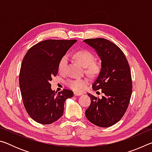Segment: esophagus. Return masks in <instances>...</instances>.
Instances as JSON below:
<instances>
[{"label": "esophagus", "instance_id": "esophagus-1", "mask_svg": "<svg viewBox=\"0 0 152 152\" xmlns=\"http://www.w3.org/2000/svg\"><path fill=\"white\" fill-rule=\"evenodd\" d=\"M74 96H80V95L82 94V93H81V92H74Z\"/></svg>", "mask_w": 152, "mask_h": 152}]
</instances>
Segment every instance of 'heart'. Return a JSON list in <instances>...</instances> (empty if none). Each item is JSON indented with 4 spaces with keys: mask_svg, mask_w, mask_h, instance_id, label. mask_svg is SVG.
<instances>
[{
    "mask_svg": "<svg viewBox=\"0 0 152 152\" xmlns=\"http://www.w3.org/2000/svg\"><path fill=\"white\" fill-rule=\"evenodd\" d=\"M75 60L80 65L86 68V72L91 76H95L101 71V64L94 61V55L88 50H80L74 54ZM68 61V56H64L58 63V70L60 72L65 71ZM88 84V80L84 78H77L69 80L67 82V85L75 91H82L86 88Z\"/></svg>",
    "mask_w": 152,
    "mask_h": 152,
    "instance_id": "b5f03b06",
    "label": "heart"
}]
</instances>
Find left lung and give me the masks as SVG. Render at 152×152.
<instances>
[{"mask_svg": "<svg viewBox=\"0 0 152 152\" xmlns=\"http://www.w3.org/2000/svg\"><path fill=\"white\" fill-rule=\"evenodd\" d=\"M101 59V68L92 84L94 91L101 89V99L88 94L91 102L85 112L90 122L101 127L117 123L124 115L132 93V81L128 61L121 50L103 38L87 39Z\"/></svg>", "mask_w": 152, "mask_h": 152, "instance_id": "left-lung-1", "label": "left lung"}]
</instances>
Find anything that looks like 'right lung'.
<instances>
[{
  "label": "right lung",
  "mask_w": 152,
  "mask_h": 152,
  "mask_svg": "<svg viewBox=\"0 0 152 152\" xmlns=\"http://www.w3.org/2000/svg\"><path fill=\"white\" fill-rule=\"evenodd\" d=\"M76 39H48L31 48L22 61L19 86L24 107L35 121L51 124L62 116L64 102L73 92L51 90L50 81L58 72L60 59L76 42Z\"/></svg>",
  "instance_id": "obj_1"
}]
</instances>
